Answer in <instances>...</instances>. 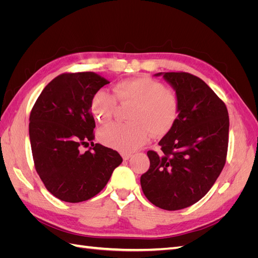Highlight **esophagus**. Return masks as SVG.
<instances>
[{
	"label": "esophagus",
	"mask_w": 258,
	"mask_h": 258,
	"mask_svg": "<svg viewBox=\"0 0 258 258\" xmlns=\"http://www.w3.org/2000/svg\"><path fill=\"white\" fill-rule=\"evenodd\" d=\"M121 156H122V159H123V160H129V158L132 157V155H131V154H128V153H122Z\"/></svg>",
	"instance_id": "esophagus-1"
}]
</instances>
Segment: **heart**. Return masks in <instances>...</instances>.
Instances as JSON below:
<instances>
[{"label":"heart","instance_id":"1","mask_svg":"<svg viewBox=\"0 0 258 258\" xmlns=\"http://www.w3.org/2000/svg\"><path fill=\"white\" fill-rule=\"evenodd\" d=\"M114 95L98 90L91 98L90 110L99 122L106 123L116 111V99L121 104H134L128 116L130 123H111L99 132L100 141L117 151L135 152L147 142L150 134L154 137L165 136L177 120V93L151 77L117 83Z\"/></svg>","mask_w":258,"mask_h":258}]
</instances>
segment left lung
<instances>
[{"instance_id": "1", "label": "left lung", "mask_w": 258, "mask_h": 258, "mask_svg": "<svg viewBox=\"0 0 258 258\" xmlns=\"http://www.w3.org/2000/svg\"><path fill=\"white\" fill-rule=\"evenodd\" d=\"M175 90L179 113L163 137L158 155L148 151L150 169L141 176L145 197L163 210L196 204L211 189L226 162L227 107L199 77L185 72L157 73Z\"/></svg>"}]
</instances>
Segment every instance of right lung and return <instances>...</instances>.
I'll return each mask as SVG.
<instances>
[{"mask_svg": "<svg viewBox=\"0 0 258 258\" xmlns=\"http://www.w3.org/2000/svg\"><path fill=\"white\" fill-rule=\"evenodd\" d=\"M93 72L64 73L43 89L30 114L29 136L34 166L47 190L66 202H82L102 190L122 158L95 144L92 96L104 85ZM93 146L83 152L81 146Z\"/></svg>", "mask_w": 258, "mask_h": 258, "instance_id": "add662e5", "label": "right lung"}]
</instances>
